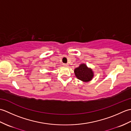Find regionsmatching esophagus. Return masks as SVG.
<instances>
[{
  "mask_svg": "<svg viewBox=\"0 0 131 131\" xmlns=\"http://www.w3.org/2000/svg\"><path fill=\"white\" fill-rule=\"evenodd\" d=\"M63 66H65V67H68L69 66V64L68 63H63Z\"/></svg>",
  "mask_w": 131,
  "mask_h": 131,
  "instance_id": "1",
  "label": "esophagus"
}]
</instances>
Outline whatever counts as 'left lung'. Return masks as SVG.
Returning a JSON list of instances; mask_svg holds the SVG:
<instances>
[{
    "mask_svg": "<svg viewBox=\"0 0 131 131\" xmlns=\"http://www.w3.org/2000/svg\"><path fill=\"white\" fill-rule=\"evenodd\" d=\"M74 73L78 79L84 82L91 81L94 76L92 70L84 63L80 64L79 67L75 69Z\"/></svg>",
    "mask_w": 131,
    "mask_h": 131,
    "instance_id": "obj_1",
    "label": "left lung"
}]
</instances>
